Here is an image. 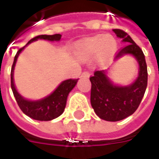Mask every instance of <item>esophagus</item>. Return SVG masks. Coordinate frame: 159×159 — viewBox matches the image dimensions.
<instances>
[{
	"mask_svg": "<svg viewBox=\"0 0 159 159\" xmlns=\"http://www.w3.org/2000/svg\"><path fill=\"white\" fill-rule=\"evenodd\" d=\"M82 76H83V77H89V76H90V73L85 71V72H84L82 74Z\"/></svg>",
	"mask_w": 159,
	"mask_h": 159,
	"instance_id": "esophagus-1",
	"label": "esophagus"
}]
</instances>
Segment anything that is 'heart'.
I'll return each mask as SVG.
<instances>
[{"instance_id":"obj_1","label":"heart","mask_w":159,"mask_h":159,"mask_svg":"<svg viewBox=\"0 0 159 159\" xmlns=\"http://www.w3.org/2000/svg\"><path fill=\"white\" fill-rule=\"evenodd\" d=\"M116 48L117 42L112 35H98L80 43L75 55L81 59H89L98 54L100 61H105L114 54Z\"/></svg>"}]
</instances>
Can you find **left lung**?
<instances>
[{"label":"left lung","mask_w":159,"mask_h":159,"mask_svg":"<svg viewBox=\"0 0 159 159\" xmlns=\"http://www.w3.org/2000/svg\"><path fill=\"white\" fill-rule=\"evenodd\" d=\"M113 31L126 44L119 50L115 60L125 55L133 56L139 65L138 76L128 85H118L109 78V69H107L96 71L90 77V81L92 83L91 104L96 115L103 120L116 122L133 115L138 108L147 88L148 71L142 49L125 32L120 29H113Z\"/></svg>","instance_id":"obj_1"}]
</instances>
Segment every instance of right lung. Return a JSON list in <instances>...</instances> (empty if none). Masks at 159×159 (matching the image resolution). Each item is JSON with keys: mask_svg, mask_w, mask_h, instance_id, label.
I'll return each mask as SVG.
<instances>
[{"mask_svg": "<svg viewBox=\"0 0 159 159\" xmlns=\"http://www.w3.org/2000/svg\"><path fill=\"white\" fill-rule=\"evenodd\" d=\"M39 39L47 40L50 42H59L61 39V34H56L52 35H47V34L38 35L34 38L31 39L23 48L18 50V52H17L14 58L13 65L11 67V89H12L14 97L17 100L18 106L25 115L28 116L29 117H31L34 120L50 121L57 118L64 112V109L66 107L67 96L74 89V87L76 85L78 79H67L61 82L59 86L51 94L40 100H27L17 92L15 84H14V69L17 63V58L27 45L32 43L33 42L37 41Z\"/></svg>", "mask_w": 159, "mask_h": 159, "instance_id": "1", "label": "right lung"}]
</instances>
